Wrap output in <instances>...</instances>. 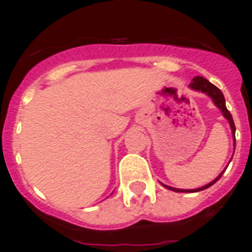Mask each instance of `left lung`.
Segmentation results:
<instances>
[{
	"label": "left lung",
	"mask_w": 252,
	"mask_h": 252,
	"mask_svg": "<svg viewBox=\"0 0 252 252\" xmlns=\"http://www.w3.org/2000/svg\"><path fill=\"white\" fill-rule=\"evenodd\" d=\"M189 87L192 90H198V91H202V93H206L209 96H212L213 102L217 105L218 108L221 109V112H222V114H224V117L226 119V120L229 121L230 124V128H232V132L235 133V131H236V128H235V123H233V119H232V114L229 113V110L226 109V106H225V98H224V94L221 93V90L218 89V87H216L214 84H212L207 79H203L202 76H196L193 77V80L191 82V84H189ZM224 173V172H222ZM222 173L218 176L217 179L214 181H212V183H209L207 186H205V187L202 188H198V189H177V188H172V187H166L169 188V189H172V191H180V192H198V191H202V189H206V188H209L210 186H213L216 181L222 176Z\"/></svg>",
	"instance_id": "obj_1"
}]
</instances>
